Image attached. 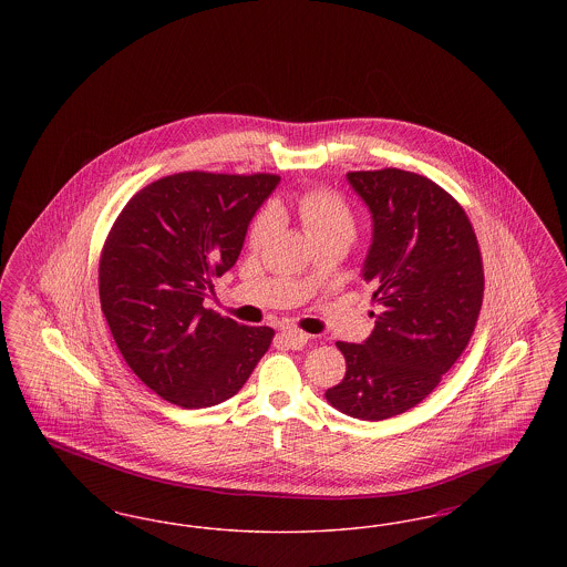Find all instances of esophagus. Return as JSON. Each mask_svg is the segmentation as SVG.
Listing matches in <instances>:
<instances>
[{"instance_id":"obj_1","label":"esophagus","mask_w":567,"mask_h":567,"mask_svg":"<svg viewBox=\"0 0 567 567\" xmlns=\"http://www.w3.org/2000/svg\"><path fill=\"white\" fill-rule=\"evenodd\" d=\"M280 338H282L285 344L291 347V349H301V347L308 342V333L299 331L296 327H285L282 333H280Z\"/></svg>"}]
</instances>
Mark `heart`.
Returning a JSON list of instances; mask_svg holds the SVG:
<instances>
[{
	"instance_id": "heart-1",
	"label": "heart",
	"mask_w": 567,
	"mask_h": 567,
	"mask_svg": "<svg viewBox=\"0 0 567 567\" xmlns=\"http://www.w3.org/2000/svg\"><path fill=\"white\" fill-rule=\"evenodd\" d=\"M296 215L315 244L324 240H347L351 243L357 231V220L352 215L351 206L333 190L315 189L299 195L296 202ZM280 229V215L270 206L261 210L252 223L250 229V244L261 248L270 243Z\"/></svg>"
}]
</instances>
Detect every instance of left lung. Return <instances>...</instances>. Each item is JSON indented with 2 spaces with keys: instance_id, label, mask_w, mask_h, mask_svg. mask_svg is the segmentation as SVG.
Segmentation results:
<instances>
[{
  "instance_id": "left-lung-1",
  "label": "left lung",
  "mask_w": 567,
  "mask_h": 567,
  "mask_svg": "<svg viewBox=\"0 0 567 567\" xmlns=\"http://www.w3.org/2000/svg\"><path fill=\"white\" fill-rule=\"evenodd\" d=\"M372 215L361 278L380 312L361 344L336 342L347 359L327 402L361 421L421 404L465 351L485 291L481 248L457 202L430 178L386 167L349 172Z\"/></svg>"
}]
</instances>
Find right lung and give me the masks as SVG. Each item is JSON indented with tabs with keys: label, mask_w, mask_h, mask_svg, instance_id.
Segmentation results:
<instances>
[{
	"label": "right lung",
	"mask_w": 567,
	"mask_h": 567,
	"mask_svg": "<svg viewBox=\"0 0 567 567\" xmlns=\"http://www.w3.org/2000/svg\"><path fill=\"white\" fill-rule=\"evenodd\" d=\"M274 174L183 172L144 187L114 220L100 259L112 338L151 391L187 410L234 398L274 338L204 308L240 257Z\"/></svg>",
	"instance_id": "right-lung-1"
}]
</instances>
